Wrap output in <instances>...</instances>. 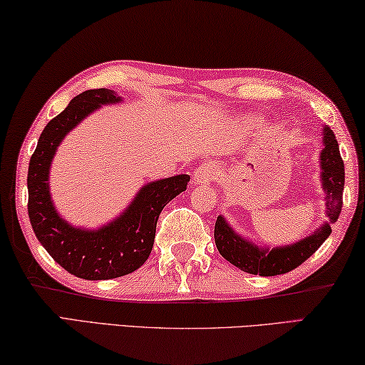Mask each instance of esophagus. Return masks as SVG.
Returning <instances> with one entry per match:
<instances>
[{
  "label": "esophagus",
  "mask_w": 365,
  "mask_h": 365,
  "mask_svg": "<svg viewBox=\"0 0 365 365\" xmlns=\"http://www.w3.org/2000/svg\"><path fill=\"white\" fill-rule=\"evenodd\" d=\"M217 176H218L217 168L208 163L200 165L199 168L194 171V179H195V182H199V184H210Z\"/></svg>",
  "instance_id": "esophagus-1"
}]
</instances>
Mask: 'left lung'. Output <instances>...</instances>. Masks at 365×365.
I'll return each instance as SVG.
<instances>
[{
  "label": "left lung",
  "instance_id": "obj_1",
  "mask_svg": "<svg viewBox=\"0 0 365 365\" xmlns=\"http://www.w3.org/2000/svg\"><path fill=\"white\" fill-rule=\"evenodd\" d=\"M320 166L322 186L327 194L325 217L328 222L320 225L317 230L312 231V235L301 241L289 246L268 249L255 246L252 241L239 236L223 217H218L215 223V244L218 252L239 270L260 277L288 273L306 262L331 235L330 225L336 222L343 207L344 163L333 130L327 126L324 128V150L320 153Z\"/></svg>",
  "mask_w": 365,
  "mask_h": 365
}]
</instances>
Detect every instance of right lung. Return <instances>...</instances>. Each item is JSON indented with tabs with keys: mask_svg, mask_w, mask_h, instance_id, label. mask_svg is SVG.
<instances>
[{
	"mask_svg": "<svg viewBox=\"0 0 365 365\" xmlns=\"http://www.w3.org/2000/svg\"><path fill=\"white\" fill-rule=\"evenodd\" d=\"M121 97L108 88L77 95L46 124L29 163V218L35 236L66 272L83 279H111L135 272L152 252L163 207L186 190L189 175H178L143 186L119 217L98 230L74 228L59 217L50 195V166L59 143L83 118Z\"/></svg>",
	"mask_w": 365,
	"mask_h": 365,
	"instance_id": "obj_1",
	"label": "right lung"
}]
</instances>
